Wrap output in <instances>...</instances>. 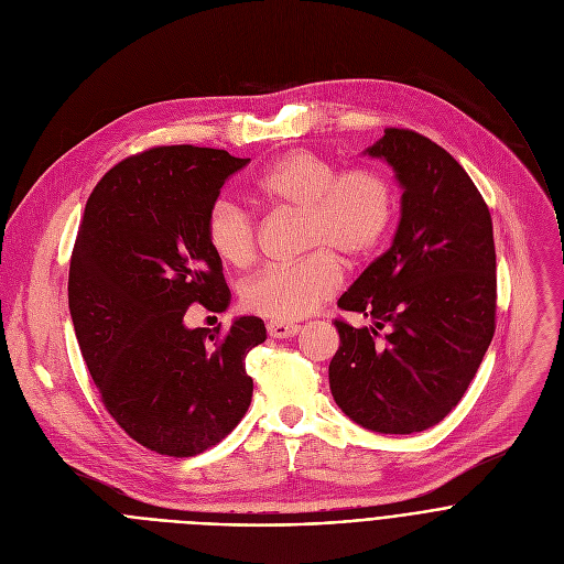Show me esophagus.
Masks as SVG:
<instances>
[{
    "mask_svg": "<svg viewBox=\"0 0 564 564\" xmlns=\"http://www.w3.org/2000/svg\"><path fill=\"white\" fill-rule=\"evenodd\" d=\"M268 335L274 339H288L299 333L296 324H283V321H268Z\"/></svg>",
    "mask_w": 564,
    "mask_h": 564,
    "instance_id": "34e87169",
    "label": "esophagus"
}]
</instances>
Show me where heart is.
<instances>
[{"instance_id": "obj_1", "label": "heart", "mask_w": 564, "mask_h": 564, "mask_svg": "<svg viewBox=\"0 0 564 564\" xmlns=\"http://www.w3.org/2000/svg\"><path fill=\"white\" fill-rule=\"evenodd\" d=\"M254 196L274 212L301 214V250L312 252L294 265L265 268L240 288L246 310L274 321H296L324 305L341 285L337 257L366 261L386 240L397 196L390 178L377 167L339 170L312 151H290L257 181ZM212 252L236 270L252 265L259 248L254 218L227 200L207 214Z\"/></svg>"}]
</instances>
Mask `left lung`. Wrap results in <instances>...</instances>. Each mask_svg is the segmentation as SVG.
I'll return each instance as SVG.
<instances>
[{
  "label": "left lung",
  "mask_w": 564,
  "mask_h": 564,
  "mask_svg": "<svg viewBox=\"0 0 564 564\" xmlns=\"http://www.w3.org/2000/svg\"><path fill=\"white\" fill-rule=\"evenodd\" d=\"M366 153L394 170L401 218L390 250L337 303L375 326L335 318L330 390L359 426L411 435L459 404L494 339V220L462 165L426 135L388 127Z\"/></svg>",
  "instance_id": "left-lung-1"
}]
</instances>
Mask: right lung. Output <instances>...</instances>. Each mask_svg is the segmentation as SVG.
<instances>
[{"label":"right lung","mask_w":564,"mask_h":564,"mask_svg":"<svg viewBox=\"0 0 564 564\" xmlns=\"http://www.w3.org/2000/svg\"><path fill=\"white\" fill-rule=\"evenodd\" d=\"M250 158L172 144L124 158L91 192L68 268V310L102 404L149 451L192 457L216 446L252 401L248 352L259 316L185 326L192 303L229 305L207 214Z\"/></svg>","instance_id":"right-lung-1"}]
</instances>
